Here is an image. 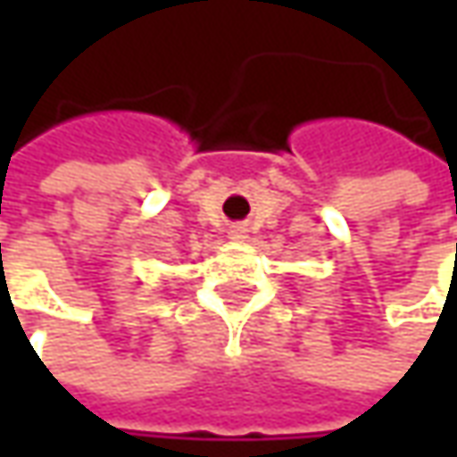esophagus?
<instances>
[{"instance_id": "1", "label": "esophagus", "mask_w": 457, "mask_h": 457, "mask_svg": "<svg viewBox=\"0 0 457 457\" xmlns=\"http://www.w3.org/2000/svg\"><path fill=\"white\" fill-rule=\"evenodd\" d=\"M228 234H231V238H244L246 237V228H244V226H234Z\"/></svg>"}]
</instances>
